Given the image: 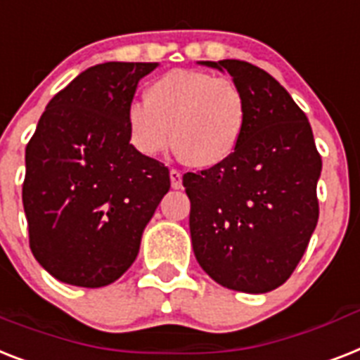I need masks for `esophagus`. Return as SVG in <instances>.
I'll use <instances>...</instances> for the list:
<instances>
[{
	"label": "esophagus",
	"instance_id": "34e87169",
	"mask_svg": "<svg viewBox=\"0 0 360 360\" xmlns=\"http://www.w3.org/2000/svg\"><path fill=\"white\" fill-rule=\"evenodd\" d=\"M170 181H172V188H181V186H183V177H181V172L175 170V168H172Z\"/></svg>",
	"mask_w": 360,
	"mask_h": 360
}]
</instances>
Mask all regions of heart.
<instances>
[{"instance_id": "obj_1", "label": "heart", "mask_w": 360, "mask_h": 360, "mask_svg": "<svg viewBox=\"0 0 360 360\" xmlns=\"http://www.w3.org/2000/svg\"><path fill=\"white\" fill-rule=\"evenodd\" d=\"M246 125L238 84L203 70H172L146 90V103L127 110L131 144L155 157L174 142L186 165L210 168L235 153Z\"/></svg>"}]
</instances>
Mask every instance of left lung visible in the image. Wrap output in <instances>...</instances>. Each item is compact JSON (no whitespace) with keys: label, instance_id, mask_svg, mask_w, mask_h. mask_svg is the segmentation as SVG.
<instances>
[{"label":"left lung","instance_id":"obj_1","mask_svg":"<svg viewBox=\"0 0 360 360\" xmlns=\"http://www.w3.org/2000/svg\"><path fill=\"white\" fill-rule=\"evenodd\" d=\"M203 64L238 84L246 125L226 162L183 175L194 255L218 285L270 292L296 270L318 224L322 157L305 112L268 72L235 58Z\"/></svg>","mask_w":360,"mask_h":360}]
</instances>
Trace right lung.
<instances>
[{
    "instance_id": "right-lung-1",
    "label": "right lung",
    "mask_w": 360,
    "mask_h": 360,
    "mask_svg": "<svg viewBox=\"0 0 360 360\" xmlns=\"http://www.w3.org/2000/svg\"><path fill=\"white\" fill-rule=\"evenodd\" d=\"M157 63H105L53 96L25 148L29 248L68 285H110L134 262L170 170L129 144L127 110Z\"/></svg>"
}]
</instances>
